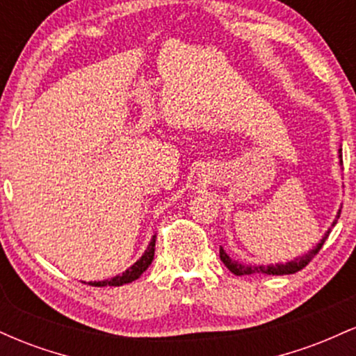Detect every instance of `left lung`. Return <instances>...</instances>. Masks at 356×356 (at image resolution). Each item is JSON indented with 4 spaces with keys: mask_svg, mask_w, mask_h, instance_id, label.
Listing matches in <instances>:
<instances>
[{
    "mask_svg": "<svg viewBox=\"0 0 356 356\" xmlns=\"http://www.w3.org/2000/svg\"><path fill=\"white\" fill-rule=\"evenodd\" d=\"M338 154H340V155H338V157H340V165H343L341 149H338ZM340 212H341V209H338V214H337V218H334V220L332 222V227L334 226V224H337L338 218H340ZM332 227H328V231L325 232V236H323L320 243H318L316 246L312 249V251H308L303 256H298V257H295V259L288 261V263H284V264L277 263V264H268V266H263V264H257V266H252V264H243V263H239V261L232 259V257L227 254V252L224 251L222 248L219 249V256H220V261H222V263L227 266V269H229L231 273H234L236 276L254 275V273H263V275H273V276L295 275V273L301 271V269H303L306 264H308L309 261H312L313 257L318 254V251H320L323 244H325L326 238H328V236H330V231H332Z\"/></svg>",
    "mask_w": 356,
    "mask_h": 356,
    "instance_id": "left-lung-1",
    "label": "left lung"
}]
</instances>
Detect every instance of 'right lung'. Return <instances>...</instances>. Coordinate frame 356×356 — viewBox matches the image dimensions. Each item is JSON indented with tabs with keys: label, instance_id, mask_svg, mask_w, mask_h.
Returning <instances> with one entry per match:
<instances>
[{
	"label": "right lung",
	"instance_id": "obj_1",
	"mask_svg": "<svg viewBox=\"0 0 356 356\" xmlns=\"http://www.w3.org/2000/svg\"><path fill=\"white\" fill-rule=\"evenodd\" d=\"M155 238L157 236H152V239H150L149 246L144 251V254H142L136 263L132 264L130 268H127L122 275H117L113 277H110V280H104V281H90L88 284L92 286H122V284H127V283H132V281H136L137 277L142 276V273L145 271L147 268L152 264L154 261V251H155Z\"/></svg>",
	"mask_w": 356,
	"mask_h": 356
}]
</instances>
